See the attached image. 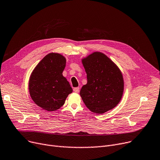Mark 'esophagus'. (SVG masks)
Masks as SVG:
<instances>
[{
	"instance_id": "obj_1",
	"label": "esophagus",
	"mask_w": 160,
	"mask_h": 160,
	"mask_svg": "<svg viewBox=\"0 0 160 160\" xmlns=\"http://www.w3.org/2000/svg\"><path fill=\"white\" fill-rule=\"evenodd\" d=\"M73 91H74L75 93H78V92L80 91V88H74L73 89Z\"/></svg>"
}]
</instances>
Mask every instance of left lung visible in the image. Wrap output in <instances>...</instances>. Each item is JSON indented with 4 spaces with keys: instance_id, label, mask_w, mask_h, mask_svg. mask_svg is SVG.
I'll return each mask as SVG.
<instances>
[{
    "instance_id": "1",
    "label": "left lung",
    "mask_w": 160,
    "mask_h": 160,
    "mask_svg": "<svg viewBox=\"0 0 160 160\" xmlns=\"http://www.w3.org/2000/svg\"><path fill=\"white\" fill-rule=\"evenodd\" d=\"M88 83L80 95L92 112L102 114L115 108L122 96L124 81L116 65L101 52H94L82 60Z\"/></svg>"
}]
</instances>
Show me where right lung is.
<instances>
[{
  "label": "right lung",
  "instance_id": "1",
  "mask_svg": "<svg viewBox=\"0 0 160 160\" xmlns=\"http://www.w3.org/2000/svg\"><path fill=\"white\" fill-rule=\"evenodd\" d=\"M66 64L61 54L50 53L38 64L29 80L32 99L38 106L48 112L55 111L65 103L72 92L69 82L63 77Z\"/></svg>",
  "mask_w": 160,
  "mask_h": 160
}]
</instances>
